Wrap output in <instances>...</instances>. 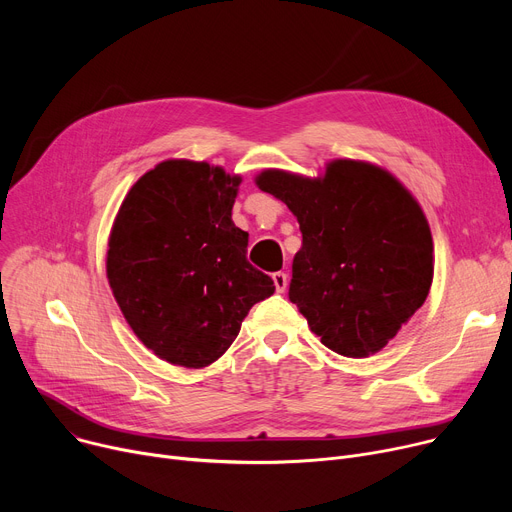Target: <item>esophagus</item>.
I'll list each match as a JSON object with an SVG mask.
<instances>
[{
    "label": "esophagus",
    "instance_id": "34e87169",
    "mask_svg": "<svg viewBox=\"0 0 512 512\" xmlns=\"http://www.w3.org/2000/svg\"><path fill=\"white\" fill-rule=\"evenodd\" d=\"M274 284H276L278 292H284L288 288V276L284 272H276L274 274Z\"/></svg>",
    "mask_w": 512,
    "mask_h": 512
}]
</instances>
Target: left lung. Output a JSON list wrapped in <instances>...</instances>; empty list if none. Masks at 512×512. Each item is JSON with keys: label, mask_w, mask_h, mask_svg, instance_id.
<instances>
[{"label": "left lung", "mask_w": 512, "mask_h": 512, "mask_svg": "<svg viewBox=\"0 0 512 512\" xmlns=\"http://www.w3.org/2000/svg\"><path fill=\"white\" fill-rule=\"evenodd\" d=\"M255 182L299 220L288 297L311 332L344 357L382 351L434 278L432 232L415 197L384 168L355 159H334L317 178L263 170Z\"/></svg>", "instance_id": "1"}]
</instances>
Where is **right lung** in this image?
Returning a JSON list of instances; mask_svg holds the SVG:
<instances>
[{
    "instance_id": "obj_1",
    "label": "right lung",
    "mask_w": 512,
    "mask_h": 512,
    "mask_svg": "<svg viewBox=\"0 0 512 512\" xmlns=\"http://www.w3.org/2000/svg\"><path fill=\"white\" fill-rule=\"evenodd\" d=\"M240 176L168 159L124 197L107 242V280L132 332L172 365L207 367L240 332L274 280L247 261L232 222Z\"/></svg>"
}]
</instances>
